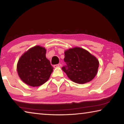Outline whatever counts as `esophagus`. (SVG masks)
<instances>
[{"label":"esophagus","instance_id":"34e87169","mask_svg":"<svg viewBox=\"0 0 124 124\" xmlns=\"http://www.w3.org/2000/svg\"><path fill=\"white\" fill-rule=\"evenodd\" d=\"M61 64H60V63H59V64H56V65H54V68H56V67H61Z\"/></svg>","mask_w":124,"mask_h":124}]
</instances>
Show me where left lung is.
<instances>
[{"label": "left lung", "instance_id": "1", "mask_svg": "<svg viewBox=\"0 0 124 124\" xmlns=\"http://www.w3.org/2000/svg\"><path fill=\"white\" fill-rule=\"evenodd\" d=\"M67 66L62 69L73 82L85 84L91 81L97 74L99 61L87 50L75 47L64 51Z\"/></svg>", "mask_w": 124, "mask_h": 124}]
</instances>
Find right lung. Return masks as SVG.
Masks as SVG:
<instances>
[{"mask_svg":"<svg viewBox=\"0 0 124 124\" xmlns=\"http://www.w3.org/2000/svg\"><path fill=\"white\" fill-rule=\"evenodd\" d=\"M46 52L45 47L35 46L25 52L18 60V75L27 85L39 86L49 80L54 68L46 57Z\"/></svg>","mask_w":124,"mask_h":124,"instance_id":"right-lung-1","label":"right lung"}]
</instances>
